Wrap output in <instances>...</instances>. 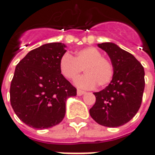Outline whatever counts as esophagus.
Listing matches in <instances>:
<instances>
[{
    "instance_id": "esophagus-1",
    "label": "esophagus",
    "mask_w": 155,
    "mask_h": 155,
    "mask_svg": "<svg viewBox=\"0 0 155 155\" xmlns=\"http://www.w3.org/2000/svg\"><path fill=\"white\" fill-rule=\"evenodd\" d=\"M85 92L83 91H81V90H77V94L79 95V96H81V95H82V94H84Z\"/></svg>"
}]
</instances>
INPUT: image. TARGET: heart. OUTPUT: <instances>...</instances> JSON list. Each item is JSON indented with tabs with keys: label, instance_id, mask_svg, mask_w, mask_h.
Here are the masks:
<instances>
[{
	"label": "heart",
	"instance_id": "obj_1",
	"mask_svg": "<svg viewBox=\"0 0 155 155\" xmlns=\"http://www.w3.org/2000/svg\"><path fill=\"white\" fill-rule=\"evenodd\" d=\"M86 73L74 81V84L83 89H91L98 84L107 85L114 75V66L107 58L103 57L96 48L87 47L78 51L73 57L65 53L60 60L61 74L69 80L76 78L83 71Z\"/></svg>",
	"mask_w": 155,
	"mask_h": 155
}]
</instances>
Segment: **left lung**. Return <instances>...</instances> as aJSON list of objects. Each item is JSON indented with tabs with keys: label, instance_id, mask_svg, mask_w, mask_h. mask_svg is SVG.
Wrapping results in <instances>:
<instances>
[{
	"label": "left lung",
	"instance_id": "8db88e82",
	"mask_svg": "<svg viewBox=\"0 0 155 155\" xmlns=\"http://www.w3.org/2000/svg\"><path fill=\"white\" fill-rule=\"evenodd\" d=\"M110 58L114 75L108 86L94 94L92 119L105 127L128 123L139 110L144 90V70L133 54L112 42L98 44Z\"/></svg>",
	"mask_w": 155,
	"mask_h": 155
}]
</instances>
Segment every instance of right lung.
<instances>
[{"mask_svg":"<svg viewBox=\"0 0 155 155\" xmlns=\"http://www.w3.org/2000/svg\"><path fill=\"white\" fill-rule=\"evenodd\" d=\"M65 47L61 42L45 44L30 51L15 67L11 104L28 126L42 130L61 123L67 99L76 95V89L60 70Z\"/></svg>","mask_w":155,"mask_h":155,"instance_id":"add662e5","label":"right lung"}]
</instances>
